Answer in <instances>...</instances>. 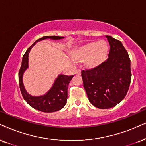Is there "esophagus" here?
<instances>
[{"mask_svg":"<svg viewBox=\"0 0 146 146\" xmlns=\"http://www.w3.org/2000/svg\"><path fill=\"white\" fill-rule=\"evenodd\" d=\"M76 73L77 75H80L81 74V70L80 69H77L76 71Z\"/></svg>","mask_w":146,"mask_h":146,"instance_id":"34e87169","label":"esophagus"}]
</instances>
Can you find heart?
<instances>
[{
  "label": "heart",
  "instance_id": "obj_1",
  "mask_svg": "<svg viewBox=\"0 0 146 146\" xmlns=\"http://www.w3.org/2000/svg\"><path fill=\"white\" fill-rule=\"evenodd\" d=\"M108 44L101 40L92 42L79 48L75 53L74 57L78 60H84L85 64L90 67H94L100 64L106 58L108 53Z\"/></svg>",
  "mask_w": 146,
  "mask_h": 146
}]
</instances>
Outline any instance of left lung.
<instances>
[{"label":"left lung","instance_id":"8db88e82","mask_svg":"<svg viewBox=\"0 0 146 146\" xmlns=\"http://www.w3.org/2000/svg\"><path fill=\"white\" fill-rule=\"evenodd\" d=\"M110 44L108 58L96 67L82 71L84 87L90 103L108 109L125 98L131 84V60L122 43L106 36Z\"/></svg>","mask_w":146,"mask_h":146}]
</instances>
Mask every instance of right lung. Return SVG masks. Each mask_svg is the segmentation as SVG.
Instances as JSON below:
<instances>
[{
    "mask_svg": "<svg viewBox=\"0 0 146 146\" xmlns=\"http://www.w3.org/2000/svg\"><path fill=\"white\" fill-rule=\"evenodd\" d=\"M47 38H50L52 40H59L63 38V37L56 36H44L37 40L27 50L23 56L21 65L19 71V84L22 96L27 104L39 111L53 112L58 111L65 106L67 100L68 86L73 75H58L51 89L47 92V94L41 96H32L29 95L25 91L23 82H22V77H23L24 71L28 67V55L31 48L34 46L36 42H39L40 40L47 39Z\"/></svg>",
    "mask_w": 146,
    "mask_h": 146,
    "instance_id": "add662e5",
    "label": "right lung"
}]
</instances>
